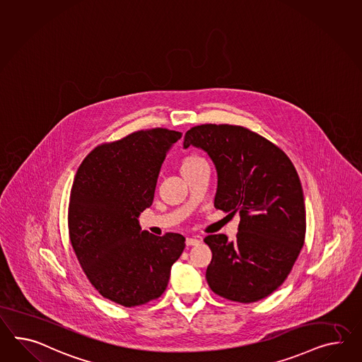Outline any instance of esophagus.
Here are the masks:
<instances>
[{
  "label": "esophagus",
  "mask_w": 362,
  "mask_h": 362,
  "mask_svg": "<svg viewBox=\"0 0 362 362\" xmlns=\"http://www.w3.org/2000/svg\"><path fill=\"white\" fill-rule=\"evenodd\" d=\"M199 243H201V240H199V239H195V238H187V239H186V245H187V247L198 245Z\"/></svg>",
  "instance_id": "34e87169"
}]
</instances>
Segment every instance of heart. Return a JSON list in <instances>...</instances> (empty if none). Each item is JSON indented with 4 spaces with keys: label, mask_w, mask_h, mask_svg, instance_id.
Listing matches in <instances>:
<instances>
[{
    "label": "heart",
    "mask_w": 362,
    "mask_h": 362,
    "mask_svg": "<svg viewBox=\"0 0 362 362\" xmlns=\"http://www.w3.org/2000/svg\"><path fill=\"white\" fill-rule=\"evenodd\" d=\"M198 156H190V158H185L184 160V163H182V165H186V164H190V163H193V161H195V160H198Z\"/></svg>",
    "instance_id": "heart-1"
}]
</instances>
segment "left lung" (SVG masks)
I'll list each match as a JSON object with an SVG mask.
<instances>
[{
  "label": "left lung",
  "mask_w": 362,
  "mask_h": 362,
  "mask_svg": "<svg viewBox=\"0 0 362 362\" xmlns=\"http://www.w3.org/2000/svg\"><path fill=\"white\" fill-rule=\"evenodd\" d=\"M204 151L216 169L215 207L240 214L236 239L209 235L206 279L215 294L257 302L284 284L305 243L306 210L297 170L286 153L248 129L201 124L184 148Z\"/></svg>",
  "instance_id": "obj_1"
}]
</instances>
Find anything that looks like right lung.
Returning <instances> with one entry per match:
<instances>
[{
	"label": "right lung",
	"mask_w": 362,
	"mask_h": 362,
	"mask_svg": "<svg viewBox=\"0 0 362 362\" xmlns=\"http://www.w3.org/2000/svg\"><path fill=\"white\" fill-rule=\"evenodd\" d=\"M181 136L167 129L134 132L94 148L74 177L68 211L74 253L97 291L122 306L160 297L185 248L182 235L156 236L141 231L138 221L153 202L161 165Z\"/></svg>",
	"instance_id": "right-lung-1"
}]
</instances>
